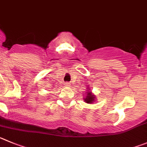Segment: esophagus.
<instances>
[{
	"instance_id": "34e87169",
	"label": "esophagus",
	"mask_w": 147,
	"mask_h": 147,
	"mask_svg": "<svg viewBox=\"0 0 147 147\" xmlns=\"http://www.w3.org/2000/svg\"><path fill=\"white\" fill-rule=\"evenodd\" d=\"M65 86H67V87H69V86H70V83H65Z\"/></svg>"
}]
</instances>
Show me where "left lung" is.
Segmentation results:
<instances>
[{
    "mask_svg": "<svg viewBox=\"0 0 147 147\" xmlns=\"http://www.w3.org/2000/svg\"><path fill=\"white\" fill-rule=\"evenodd\" d=\"M87 92L86 94V96L84 97L83 100L85 101V102L87 103V104H94V102H95L96 100V96L94 94H92V92L90 91V87L88 86L87 87Z\"/></svg>",
    "mask_w": 147,
    "mask_h": 147,
    "instance_id": "8db88e82",
    "label": "left lung"
}]
</instances>
